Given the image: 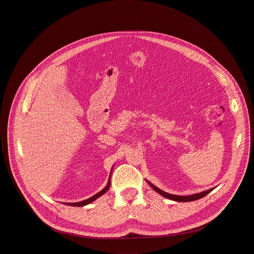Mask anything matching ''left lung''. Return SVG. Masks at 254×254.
Instances as JSON below:
<instances>
[{"mask_svg":"<svg viewBox=\"0 0 254 254\" xmlns=\"http://www.w3.org/2000/svg\"><path fill=\"white\" fill-rule=\"evenodd\" d=\"M148 184L150 185V187L153 189L156 192H158L159 195H161L162 197L165 198H168L170 200H173V201H178V202H190V201H195V200H198V199H201L202 197L206 196L208 192H210L214 189H210V190H204V191H201V192H198V194H194V195H189V196H178V195H172V194H169V192H166L164 190H161L160 189H158L157 187H155L154 185H152L150 181L146 180Z\"/></svg>","mask_w":254,"mask_h":254,"instance_id":"1","label":"left lung"}]
</instances>
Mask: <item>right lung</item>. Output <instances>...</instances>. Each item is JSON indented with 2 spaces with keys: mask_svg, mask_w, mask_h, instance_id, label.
I'll list each match as a JSON object with an SVG mask.
<instances>
[{
  "mask_svg": "<svg viewBox=\"0 0 254 254\" xmlns=\"http://www.w3.org/2000/svg\"><path fill=\"white\" fill-rule=\"evenodd\" d=\"M113 171V170H111ZM109 187H110V177H109V180H108V182H107V186L102 190H100L99 192H97L96 195H94L93 197H90V198H88V199H86V200H83V201H80V202H76V203H65L66 205H72V206H84V205H87V204H89V203H92V202H94L96 199H98L99 197H101L102 195H104L105 192L109 190Z\"/></svg>",
  "mask_w": 254,
  "mask_h": 254,
  "instance_id": "1",
  "label": "right lung"
}]
</instances>
